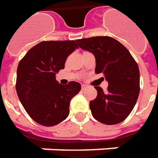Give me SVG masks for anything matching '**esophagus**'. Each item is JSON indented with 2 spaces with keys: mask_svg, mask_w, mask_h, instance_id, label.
<instances>
[{
  "mask_svg": "<svg viewBox=\"0 0 158 158\" xmlns=\"http://www.w3.org/2000/svg\"><path fill=\"white\" fill-rule=\"evenodd\" d=\"M86 88H87V85H81V89H82V90H85V89H86Z\"/></svg>",
  "mask_w": 158,
  "mask_h": 158,
  "instance_id": "34e87169",
  "label": "esophagus"
}]
</instances>
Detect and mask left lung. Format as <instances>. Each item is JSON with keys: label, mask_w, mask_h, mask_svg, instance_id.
<instances>
[{"label": "left lung", "mask_w": 158, "mask_h": 158, "mask_svg": "<svg viewBox=\"0 0 158 158\" xmlns=\"http://www.w3.org/2000/svg\"><path fill=\"white\" fill-rule=\"evenodd\" d=\"M79 47L93 52L96 73L108 81L107 92L95 86L98 95L90 101L93 118L105 124H117L131 112L140 91L139 69L128 49L109 36H96L76 40Z\"/></svg>", "instance_id": "left-lung-1"}]
</instances>
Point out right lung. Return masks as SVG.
I'll list each match as a JSON object with an SVG mask.
<instances>
[{"label":"right lung","instance_id":"obj_1","mask_svg":"<svg viewBox=\"0 0 158 158\" xmlns=\"http://www.w3.org/2000/svg\"><path fill=\"white\" fill-rule=\"evenodd\" d=\"M76 40L41 41L19 62L16 92L30 118L44 126H53L69 115L70 101L81 85L58 83L56 73L65 68L66 58L78 48Z\"/></svg>","mask_w":158,"mask_h":158}]
</instances>
